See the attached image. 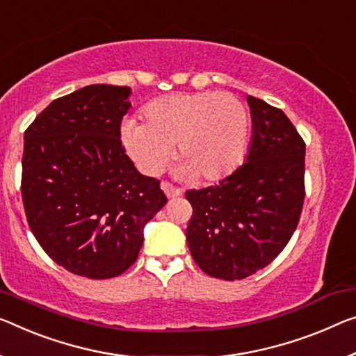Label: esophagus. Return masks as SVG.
<instances>
[{
	"label": "esophagus",
	"instance_id": "esophagus-1",
	"mask_svg": "<svg viewBox=\"0 0 356 356\" xmlns=\"http://www.w3.org/2000/svg\"><path fill=\"white\" fill-rule=\"evenodd\" d=\"M161 188H162V191L163 193H165V195L168 197V199H173V197H179L183 193H181V189H178V188H175L173 184H170V183H167V181H162V184H161Z\"/></svg>",
	"mask_w": 356,
	"mask_h": 356
}]
</instances>
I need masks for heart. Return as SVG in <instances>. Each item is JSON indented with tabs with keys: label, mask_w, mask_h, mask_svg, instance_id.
I'll return each instance as SVG.
<instances>
[{
	"label": "heart",
	"mask_w": 356,
	"mask_h": 356,
	"mask_svg": "<svg viewBox=\"0 0 356 356\" xmlns=\"http://www.w3.org/2000/svg\"><path fill=\"white\" fill-rule=\"evenodd\" d=\"M145 122L129 119L122 143L147 175L163 170L177 145V173L215 183L242 163L251 135V116L242 100L221 92L173 94L143 109Z\"/></svg>",
	"instance_id": "obj_1"
}]
</instances>
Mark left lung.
<instances>
[{"label": "left lung", "mask_w": 356, "mask_h": 356, "mask_svg": "<svg viewBox=\"0 0 356 356\" xmlns=\"http://www.w3.org/2000/svg\"><path fill=\"white\" fill-rule=\"evenodd\" d=\"M251 143L243 165L218 186L188 191L186 240L207 275L242 280L282 253L304 204L305 143L282 109L247 97Z\"/></svg>", "instance_id": "obj_1"}]
</instances>
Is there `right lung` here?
I'll use <instances>...</instances> for the list:
<instances>
[{
    "mask_svg": "<svg viewBox=\"0 0 356 356\" xmlns=\"http://www.w3.org/2000/svg\"><path fill=\"white\" fill-rule=\"evenodd\" d=\"M130 87L92 84L54 100L24 135L22 199L42 250L87 278L121 275L143 229L167 204L159 179L136 170L121 143Z\"/></svg>",
    "mask_w": 356,
    "mask_h": 356,
    "instance_id": "add662e5",
    "label": "right lung"
}]
</instances>
